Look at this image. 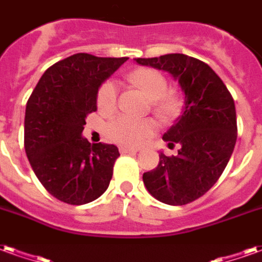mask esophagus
Returning <instances> with one entry per match:
<instances>
[{
    "instance_id": "obj_1",
    "label": "esophagus",
    "mask_w": 262,
    "mask_h": 262,
    "mask_svg": "<svg viewBox=\"0 0 262 262\" xmlns=\"http://www.w3.org/2000/svg\"><path fill=\"white\" fill-rule=\"evenodd\" d=\"M138 150H139L138 148H127V146H121V148H120V152H121L123 155H125V154H137Z\"/></svg>"
}]
</instances>
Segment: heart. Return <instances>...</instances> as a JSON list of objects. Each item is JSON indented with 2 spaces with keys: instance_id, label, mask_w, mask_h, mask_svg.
<instances>
[{
  "instance_id": "1",
  "label": "heart",
  "mask_w": 262,
  "mask_h": 262,
  "mask_svg": "<svg viewBox=\"0 0 262 262\" xmlns=\"http://www.w3.org/2000/svg\"><path fill=\"white\" fill-rule=\"evenodd\" d=\"M129 81L144 92L146 97L152 100L155 113L159 117L167 118L174 116L180 103L171 95H166L169 85L165 76L155 70H137L129 74ZM117 106V88L116 83L107 81L103 83L97 93V108L99 112L108 116ZM156 124L152 120H135V118L120 116L108 124V137L120 145L138 146L154 135Z\"/></svg>"
}]
</instances>
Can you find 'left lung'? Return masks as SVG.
<instances>
[{
	"label": "left lung",
	"mask_w": 262,
	"mask_h": 262,
	"mask_svg": "<svg viewBox=\"0 0 262 262\" xmlns=\"http://www.w3.org/2000/svg\"><path fill=\"white\" fill-rule=\"evenodd\" d=\"M139 66L169 72L184 92L181 116L163 139L180 145L176 156L159 155V165L142 180L152 196L167 205H186L211 188L228 165L237 139L230 92L211 67L186 54L135 58Z\"/></svg>",
	"instance_id": "left-lung-1"
}]
</instances>
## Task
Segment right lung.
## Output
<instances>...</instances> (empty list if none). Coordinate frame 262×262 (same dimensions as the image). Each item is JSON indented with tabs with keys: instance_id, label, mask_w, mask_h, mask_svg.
Here are the masks:
<instances>
[{
	"instance_id": "1",
	"label": "right lung",
	"mask_w": 262,
	"mask_h": 262,
	"mask_svg": "<svg viewBox=\"0 0 262 262\" xmlns=\"http://www.w3.org/2000/svg\"><path fill=\"white\" fill-rule=\"evenodd\" d=\"M127 60L71 55L46 70L26 103V156L40 183L60 201L83 205L107 190L118 148L91 144L82 131L88 114L97 110L100 85Z\"/></svg>"
}]
</instances>
